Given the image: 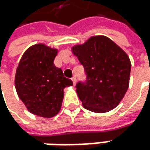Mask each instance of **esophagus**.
I'll return each instance as SVG.
<instances>
[{"label": "esophagus", "instance_id": "esophagus-1", "mask_svg": "<svg viewBox=\"0 0 150 150\" xmlns=\"http://www.w3.org/2000/svg\"><path fill=\"white\" fill-rule=\"evenodd\" d=\"M71 80H72V81H73V84H74V85H75V84H76V77H75V76H73V77L71 78Z\"/></svg>", "mask_w": 150, "mask_h": 150}]
</instances>
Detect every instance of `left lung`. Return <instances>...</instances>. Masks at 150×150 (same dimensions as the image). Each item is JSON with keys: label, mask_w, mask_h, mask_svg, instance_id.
<instances>
[{"label": "left lung", "mask_w": 150, "mask_h": 150, "mask_svg": "<svg viewBox=\"0 0 150 150\" xmlns=\"http://www.w3.org/2000/svg\"><path fill=\"white\" fill-rule=\"evenodd\" d=\"M71 50L87 76L85 82L80 81L75 86L84 108L95 113L115 109L129 84L131 63L126 53L104 35L92 36Z\"/></svg>", "instance_id": "1"}]
</instances>
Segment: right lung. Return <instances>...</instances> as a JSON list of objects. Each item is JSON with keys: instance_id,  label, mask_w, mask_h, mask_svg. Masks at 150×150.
Returning <instances> with one entry per match:
<instances>
[{"instance_id": "obj_1", "label": "right lung", "mask_w": 150, "mask_h": 150, "mask_svg": "<svg viewBox=\"0 0 150 150\" xmlns=\"http://www.w3.org/2000/svg\"><path fill=\"white\" fill-rule=\"evenodd\" d=\"M57 52L45 44L30 46L22 55L15 76L19 98L31 114L44 118L59 113L64 89L73 85L72 80L54 65Z\"/></svg>"}]
</instances>
